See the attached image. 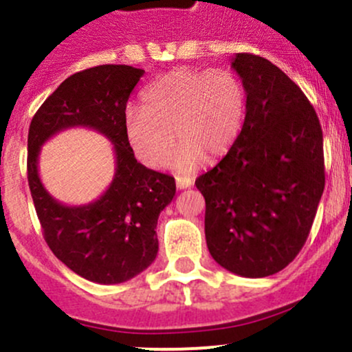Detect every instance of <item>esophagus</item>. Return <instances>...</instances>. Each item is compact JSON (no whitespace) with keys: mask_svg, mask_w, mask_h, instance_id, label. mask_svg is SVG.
Masks as SVG:
<instances>
[{"mask_svg":"<svg viewBox=\"0 0 352 352\" xmlns=\"http://www.w3.org/2000/svg\"><path fill=\"white\" fill-rule=\"evenodd\" d=\"M175 184H177V189H179V190H184V189H187V187L192 186L194 180L190 179V177H177V179H175Z\"/></svg>","mask_w":352,"mask_h":352,"instance_id":"esophagus-1","label":"esophagus"}]
</instances>
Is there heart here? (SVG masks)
Instances as JSON below:
<instances>
[{
  "mask_svg": "<svg viewBox=\"0 0 352 352\" xmlns=\"http://www.w3.org/2000/svg\"><path fill=\"white\" fill-rule=\"evenodd\" d=\"M247 113V91L228 69L179 67L156 78L141 94V107L127 109L124 134L134 156L162 168L182 144L173 168L189 173L202 160H218L239 140Z\"/></svg>",
  "mask_w": 352,
  "mask_h": 352,
  "instance_id": "1",
  "label": "heart"
}]
</instances>
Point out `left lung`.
Masks as SVG:
<instances>
[{
    "label": "left lung",
    "mask_w": 352,
    "mask_h": 352,
    "mask_svg": "<svg viewBox=\"0 0 352 352\" xmlns=\"http://www.w3.org/2000/svg\"><path fill=\"white\" fill-rule=\"evenodd\" d=\"M232 67L247 91L242 133L196 187L212 258L233 274L265 278L310 235L325 187L324 136L307 95L278 66L240 52Z\"/></svg>",
    "instance_id": "obj_1"
}]
</instances>
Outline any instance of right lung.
<instances>
[{
    "label": "right lung",
    "instance_id": "right-lung-1",
    "mask_svg": "<svg viewBox=\"0 0 352 352\" xmlns=\"http://www.w3.org/2000/svg\"><path fill=\"white\" fill-rule=\"evenodd\" d=\"M143 73L102 65L71 74L35 112L28 129V187L45 242L71 271L98 285L129 281L155 261L158 216L175 196V179L141 165L124 134L127 100ZM74 125L102 132L116 151L113 184L85 206L56 201L36 170L41 144Z\"/></svg>",
    "mask_w": 352,
    "mask_h": 352
}]
</instances>
